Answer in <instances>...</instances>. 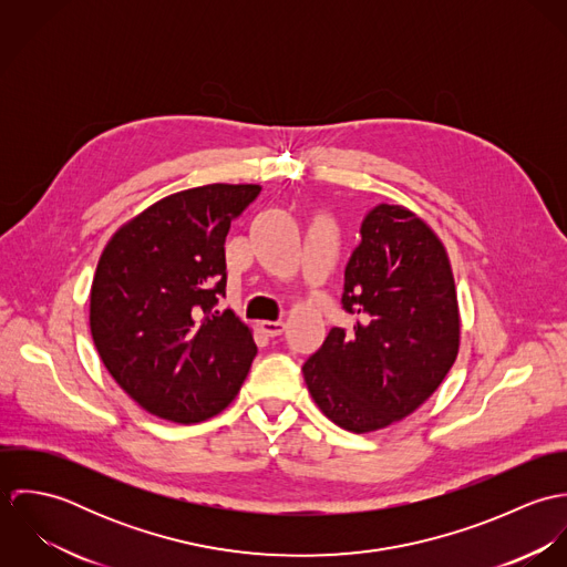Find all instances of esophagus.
<instances>
[{"mask_svg": "<svg viewBox=\"0 0 567 567\" xmlns=\"http://www.w3.org/2000/svg\"><path fill=\"white\" fill-rule=\"evenodd\" d=\"M261 329L268 333V336H281L284 333V329H286V323L284 321H264L261 323Z\"/></svg>", "mask_w": 567, "mask_h": 567, "instance_id": "obj_1", "label": "esophagus"}]
</instances>
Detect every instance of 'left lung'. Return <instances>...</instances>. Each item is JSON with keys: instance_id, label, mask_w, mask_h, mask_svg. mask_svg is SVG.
<instances>
[{"instance_id": "8db88e82", "label": "left lung", "mask_w": 567, "mask_h": 567, "mask_svg": "<svg viewBox=\"0 0 567 567\" xmlns=\"http://www.w3.org/2000/svg\"><path fill=\"white\" fill-rule=\"evenodd\" d=\"M360 236L340 297L355 323L331 327L301 369L324 416L355 434L423 404L452 369L461 331L445 248L423 220L380 203Z\"/></svg>"}]
</instances>
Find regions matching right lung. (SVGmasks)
<instances>
[{
  "label": "right lung",
  "instance_id": "1",
  "mask_svg": "<svg viewBox=\"0 0 567 567\" xmlns=\"http://www.w3.org/2000/svg\"><path fill=\"white\" fill-rule=\"evenodd\" d=\"M259 185H203L148 207L106 244L91 286V336L113 380L144 410L198 423L238 395L257 355L218 310L225 240Z\"/></svg>",
  "mask_w": 567,
  "mask_h": 567
}]
</instances>
